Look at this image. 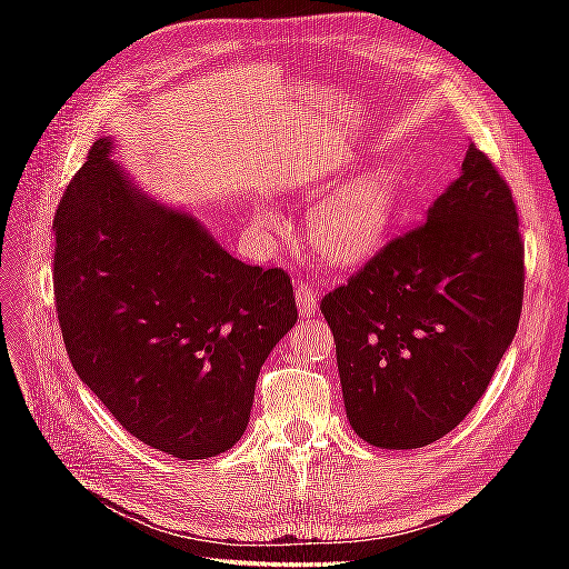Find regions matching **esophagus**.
Masks as SVG:
<instances>
[{"mask_svg":"<svg viewBox=\"0 0 569 569\" xmlns=\"http://www.w3.org/2000/svg\"><path fill=\"white\" fill-rule=\"evenodd\" d=\"M296 306H298V312L300 318H316L318 312V291L312 288L310 283L306 281H298L296 283Z\"/></svg>","mask_w":569,"mask_h":569,"instance_id":"obj_1","label":"esophagus"}]
</instances>
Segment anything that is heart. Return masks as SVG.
<instances>
[{
    "mask_svg": "<svg viewBox=\"0 0 569 569\" xmlns=\"http://www.w3.org/2000/svg\"><path fill=\"white\" fill-rule=\"evenodd\" d=\"M398 186L391 168L377 166L332 188L310 212L308 237L320 259L335 266H357L383 244L396 214ZM259 229L281 224L271 208H257Z\"/></svg>",
    "mask_w": 569,
    "mask_h": 569,
    "instance_id": "b5f03b06",
    "label": "heart"
}]
</instances>
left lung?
Masks as SVG:
<instances>
[{
  "label": "left lung",
  "instance_id": "8db88e82",
  "mask_svg": "<svg viewBox=\"0 0 569 569\" xmlns=\"http://www.w3.org/2000/svg\"><path fill=\"white\" fill-rule=\"evenodd\" d=\"M523 241L511 190L469 143L426 222L322 298L349 426L381 450L457 428L513 342Z\"/></svg>",
  "mask_w": 569,
  "mask_h": 569
}]
</instances>
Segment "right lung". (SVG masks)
Instances as JSON below:
<instances>
[{
    "label": "right lung",
    "instance_id": "add662e5",
    "mask_svg": "<svg viewBox=\"0 0 569 569\" xmlns=\"http://www.w3.org/2000/svg\"><path fill=\"white\" fill-rule=\"evenodd\" d=\"M92 143L56 212L53 288L72 369L156 450L204 459L247 430L266 357L298 320L291 278L227 253Z\"/></svg>",
    "mask_w": 569,
    "mask_h": 569
}]
</instances>
